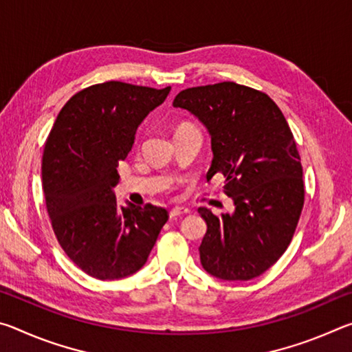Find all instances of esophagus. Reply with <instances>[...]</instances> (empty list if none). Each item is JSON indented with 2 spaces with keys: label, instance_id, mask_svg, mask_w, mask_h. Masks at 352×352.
Here are the masks:
<instances>
[{
  "label": "esophagus",
  "instance_id": "1",
  "mask_svg": "<svg viewBox=\"0 0 352 352\" xmlns=\"http://www.w3.org/2000/svg\"><path fill=\"white\" fill-rule=\"evenodd\" d=\"M188 212H189L188 208L177 206V208H172V210L169 211V217L174 219V217H178V216H184V214H188Z\"/></svg>",
  "mask_w": 352,
  "mask_h": 352
}]
</instances>
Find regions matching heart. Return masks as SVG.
Masks as SVG:
<instances>
[{
    "label": "heart",
    "mask_w": 352,
    "mask_h": 352,
    "mask_svg": "<svg viewBox=\"0 0 352 352\" xmlns=\"http://www.w3.org/2000/svg\"><path fill=\"white\" fill-rule=\"evenodd\" d=\"M186 126H189V124H183V126H180L178 129H182V127H186Z\"/></svg>",
    "instance_id": "b5f03b06"
}]
</instances>
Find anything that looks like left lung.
<instances>
[{
  "label": "left lung",
  "mask_w": 352,
  "mask_h": 352,
  "mask_svg": "<svg viewBox=\"0 0 352 352\" xmlns=\"http://www.w3.org/2000/svg\"><path fill=\"white\" fill-rule=\"evenodd\" d=\"M174 107L192 113L211 135L206 178L225 177L233 214L206 222L200 262L212 276L248 281L269 270L287 250L305 205L301 158L283 111L265 93L234 82L180 91Z\"/></svg>",
  "instance_id": "obj_1"
}]
</instances>
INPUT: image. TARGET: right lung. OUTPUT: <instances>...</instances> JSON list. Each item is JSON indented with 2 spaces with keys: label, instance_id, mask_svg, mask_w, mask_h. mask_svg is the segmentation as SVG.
Returning a JSON list of instances; mask_svg holds the SVG:
<instances>
[{
  "label": "right lung",
  "instance_id": "obj_1",
  "mask_svg": "<svg viewBox=\"0 0 352 352\" xmlns=\"http://www.w3.org/2000/svg\"><path fill=\"white\" fill-rule=\"evenodd\" d=\"M163 90L110 80L76 93L47 136L41 182L52 230L87 275L121 279L151 254L168 211L118 205V164L132 151L140 124L164 102Z\"/></svg>",
  "mask_w": 352,
  "mask_h": 352
}]
</instances>
